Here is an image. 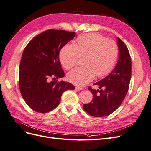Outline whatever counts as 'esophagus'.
<instances>
[{
	"instance_id": "34e87169",
	"label": "esophagus",
	"mask_w": 151,
	"mask_h": 151,
	"mask_svg": "<svg viewBox=\"0 0 151 151\" xmlns=\"http://www.w3.org/2000/svg\"><path fill=\"white\" fill-rule=\"evenodd\" d=\"M76 89L77 90V91H81V90H83V88L82 87H80V86H76Z\"/></svg>"
}]
</instances>
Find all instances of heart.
<instances>
[{
    "label": "heart",
    "instance_id": "heart-1",
    "mask_svg": "<svg viewBox=\"0 0 151 151\" xmlns=\"http://www.w3.org/2000/svg\"><path fill=\"white\" fill-rule=\"evenodd\" d=\"M118 55L116 43L101 35L87 33L79 36L76 44L67 43L61 49L59 59L63 67L70 69L81 57H86V66L75 68L67 75L70 83L84 86L98 77L109 74L115 65Z\"/></svg>",
    "mask_w": 151,
    "mask_h": 151
}]
</instances>
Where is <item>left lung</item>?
<instances>
[{
	"label": "left lung",
	"mask_w": 151,
	"mask_h": 151,
	"mask_svg": "<svg viewBox=\"0 0 151 151\" xmlns=\"http://www.w3.org/2000/svg\"><path fill=\"white\" fill-rule=\"evenodd\" d=\"M119 58L113 70L103 79L93 85L99 89H88L93 94L89 103L83 104V109L89 115L103 117L110 115L120 106L125 98L131 79V58L125 44L118 38Z\"/></svg>",
	"instance_id": "8db88e82"
}]
</instances>
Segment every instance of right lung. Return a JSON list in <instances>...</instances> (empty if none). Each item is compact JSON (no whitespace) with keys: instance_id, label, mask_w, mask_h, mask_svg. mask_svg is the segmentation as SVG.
Here are the masks:
<instances>
[{"instance_id":"add662e5","label":"right lung","mask_w":151,"mask_h":151,"mask_svg":"<svg viewBox=\"0 0 151 151\" xmlns=\"http://www.w3.org/2000/svg\"><path fill=\"white\" fill-rule=\"evenodd\" d=\"M75 36V32L49 29L36 36L24 48L19 65V87L22 97L33 110L42 113L53 110L64 91L75 89L72 84L57 80L65 76L59 53Z\"/></svg>"}]
</instances>
